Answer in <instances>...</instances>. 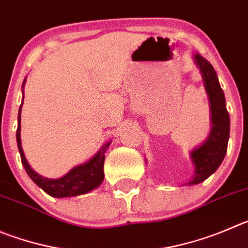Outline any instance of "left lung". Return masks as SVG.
Returning <instances> with one entry per match:
<instances>
[{"label":"left lung","instance_id":"8db88e82","mask_svg":"<svg viewBox=\"0 0 248 248\" xmlns=\"http://www.w3.org/2000/svg\"><path fill=\"white\" fill-rule=\"evenodd\" d=\"M193 60L201 69L205 90L209 96L212 129L207 140L191 152V159L194 164V175L187 185L201 184L217 171L225 158L230 135V117L226 110L225 96L219 84L217 72L200 54L194 55Z\"/></svg>","mask_w":248,"mask_h":248}]
</instances>
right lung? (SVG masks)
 <instances>
[{
  "instance_id": "obj_1",
  "label": "right lung",
  "mask_w": 248,
  "mask_h": 248,
  "mask_svg": "<svg viewBox=\"0 0 248 248\" xmlns=\"http://www.w3.org/2000/svg\"><path fill=\"white\" fill-rule=\"evenodd\" d=\"M25 80L23 82L24 87ZM23 105V101H22ZM18 112V128H17V144L18 150H19L22 164L24 166L25 171L29 175V177L38 185L40 188L47 194L56 198L64 197H75V196H80V194L88 193V192L95 189L104 181V160H105V152L108 148L111 142H108L101 147V149L96 153L87 163L80 164L72 169L71 171L60 177V179H46V177L40 176L36 173L33 169L30 168L27 159L24 156L22 148V140H20V110Z\"/></svg>"
}]
</instances>
